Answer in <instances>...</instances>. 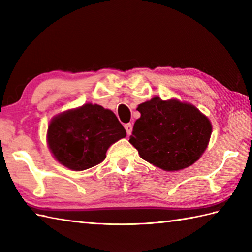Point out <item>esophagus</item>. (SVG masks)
I'll return each instance as SVG.
<instances>
[{"label":"esophagus","instance_id":"obj_1","mask_svg":"<svg viewBox=\"0 0 252 252\" xmlns=\"http://www.w3.org/2000/svg\"><path fill=\"white\" fill-rule=\"evenodd\" d=\"M125 127H126V134H127V135H131L132 130H133V126H132V123H126V125L125 126Z\"/></svg>","mask_w":252,"mask_h":252}]
</instances>
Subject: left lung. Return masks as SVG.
I'll use <instances>...</instances> for the list:
<instances>
[{"label":"left lung","mask_w":252,"mask_h":252,"mask_svg":"<svg viewBox=\"0 0 252 252\" xmlns=\"http://www.w3.org/2000/svg\"><path fill=\"white\" fill-rule=\"evenodd\" d=\"M141 112L130 143L142 159L164 171H179L200 158L212 126L195 106L178 99L154 97L138 105Z\"/></svg>","instance_id":"1"}]
</instances>
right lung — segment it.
<instances>
[{"instance_id":"add662e5","label":"right lung","mask_w":252,"mask_h":252,"mask_svg":"<svg viewBox=\"0 0 252 252\" xmlns=\"http://www.w3.org/2000/svg\"><path fill=\"white\" fill-rule=\"evenodd\" d=\"M126 135L114 112L88 103L53 118L47 144L58 162L82 171L103 161L109 146Z\"/></svg>"}]
</instances>
